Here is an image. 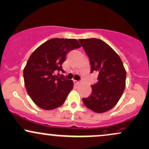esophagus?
<instances>
[{
	"label": "esophagus",
	"instance_id": "1",
	"mask_svg": "<svg viewBox=\"0 0 149 149\" xmlns=\"http://www.w3.org/2000/svg\"><path fill=\"white\" fill-rule=\"evenodd\" d=\"M74 83L76 84V85H79V84L80 83V82L77 81V80H74Z\"/></svg>",
	"mask_w": 149,
	"mask_h": 149
}]
</instances>
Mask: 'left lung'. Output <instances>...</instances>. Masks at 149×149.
I'll use <instances>...</instances> for the list:
<instances>
[{"mask_svg": "<svg viewBox=\"0 0 149 149\" xmlns=\"http://www.w3.org/2000/svg\"><path fill=\"white\" fill-rule=\"evenodd\" d=\"M79 42L90 61L91 73H98V82L92 85V94L82 101L94 112H105L115 106L122 96L126 69L119 55L101 39H80Z\"/></svg>", "mask_w": 149, "mask_h": 149, "instance_id": "1", "label": "left lung"}]
</instances>
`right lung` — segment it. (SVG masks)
I'll return each mask as SVG.
<instances>
[{
	"label": "right lung",
	"mask_w": 149,
	"mask_h": 149,
	"mask_svg": "<svg viewBox=\"0 0 149 149\" xmlns=\"http://www.w3.org/2000/svg\"><path fill=\"white\" fill-rule=\"evenodd\" d=\"M81 47L75 39L54 38L46 41L32 53L23 69L26 89L33 101L40 108L54 110L64 103L73 87L71 80H66L62 64L66 55Z\"/></svg>",
	"instance_id": "add662e5"
}]
</instances>
